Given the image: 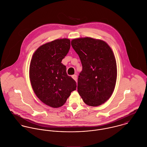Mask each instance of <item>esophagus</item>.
Instances as JSON below:
<instances>
[{
    "mask_svg": "<svg viewBox=\"0 0 147 147\" xmlns=\"http://www.w3.org/2000/svg\"><path fill=\"white\" fill-rule=\"evenodd\" d=\"M72 78H73L76 81H77V76L76 74L73 75V76H72Z\"/></svg>",
    "mask_w": 147,
    "mask_h": 147,
    "instance_id": "1",
    "label": "esophagus"
}]
</instances>
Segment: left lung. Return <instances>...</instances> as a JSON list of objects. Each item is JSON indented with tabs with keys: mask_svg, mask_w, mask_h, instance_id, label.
Listing matches in <instances>:
<instances>
[{
	"mask_svg": "<svg viewBox=\"0 0 147 147\" xmlns=\"http://www.w3.org/2000/svg\"><path fill=\"white\" fill-rule=\"evenodd\" d=\"M71 44L82 65L78 92L88 106L101 105L110 98L116 84L117 67L113 52L104 41L91 37L73 39Z\"/></svg>",
	"mask_w": 147,
	"mask_h": 147,
	"instance_id": "obj_1",
	"label": "left lung"
}]
</instances>
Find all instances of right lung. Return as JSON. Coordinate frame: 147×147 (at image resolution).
<instances>
[{"label":"right lung","instance_id":"right-lung-1","mask_svg":"<svg viewBox=\"0 0 147 147\" xmlns=\"http://www.w3.org/2000/svg\"><path fill=\"white\" fill-rule=\"evenodd\" d=\"M70 48L69 39L55 40L40 46L30 61L32 88L42 102L53 108L63 106L77 88L76 82L67 74L66 67L61 63Z\"/></svg>","mask_w":147,"mask_h":147}]
</instances>
